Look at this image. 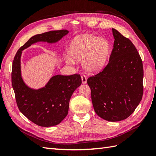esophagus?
<instances>
[{
  "mask_svg": "<svg viewBox=\"0 0 156 156\" xmlns=\"http://www.w3.org/2000/svg\"><path fill=\"white\" fill-rule=\"evenodd\" d=\"M81 80H82V83L83 84H85L87 83V77L84 75H81Z\"/></svg>",
  "mask_w": 156,
  "mask_h": 156,
  "instance_id": "esophagus-1",
  "label": "esophagus"
}]
</instances>
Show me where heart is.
<instances>
[{
    "mask_svg": "<svg viewBox=\"0 0 156 156\" xmlns=\"http://www.w3.org/2000/svg\"><path fill=\"white\" fill-rule=\"evenodd\" d=\"M107 42L101 37L84 35L78 36L69 45V54L66 56L67 63L73 64L74 59L83 60V66L88 72H96L104 66L108 54Z\"/></svg>",
    "mask_w": 156,
    "mask_h": 156,
    "instance_id": "obj_1",
    "label": "heart"
}]
</instances>
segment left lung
I'll return each mask as SVG.
<instances>
[{"mask_svg": "<svg viewBox=\"0 0 156 156\" xmlns=\"http://www.w3.org/2000/svg\"><path fill=\"white\" fill-rule=\"evenodd\" d=\"M115 41L108 63L102 72L89 77L94 109L110 122L126 119L143 94V66L133 43L115 29Z\"/></svg>", "mask_w": 156, "mask_h": 156, "instance_id": "obj_1", "label": "left lung"}]
</instances>
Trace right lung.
<instances>
[{
    "instance_id": "1",
    "label": "right lung",
    "mask_w": 156,
    "mask_h": 156,
    "mask_svg": "<svg viewBox=\"0 0 156 156\" xmlns=\"http://www.w3.org/2000/svg\"><path fill=\"white\" fill-rule=\"evenodd\" d=\"M66 30H53L31 37L19 49L12 64V84L20 111L37 126L51 127L60 124L67 116L69 103L73 92L81 84L79 74L56 75L44 87L33 89L25 83L21 76L22 51L37 42L56 43L66 35Z\"/></svg>"
}]
</instances>
